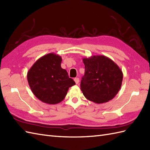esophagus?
Instances as JSON below:
<instances>
[{
	"instance_id": "esophagus-1",
	"label": "esophagus",
	"mask_w": 150,
	"mask_h": 150,
	"mask_svg": "<svg viewBox=\"0 0 150 150\" xmlns=\"http://www.w3.org/2000/svg\"><path fill=\"white\" fill-rule=\"evenodd\" d=\"M74 81H75L76 84H78L79 82V78H75L74 79Z\"/></svg>"
}]
</instances>
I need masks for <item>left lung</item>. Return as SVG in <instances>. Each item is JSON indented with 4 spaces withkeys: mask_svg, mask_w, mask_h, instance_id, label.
Segmentation results:
<instances>
[{
    "mask_svg": "<svg viewBox=\"0 0 150 150\" xmlns=\"http://www.w3.org/2000/svg\"><path fill=\"white\" fill-rule=\"evenodd\" d=\"M85 74L81 89L86 98L96 103L113 99L119 92L123 81V72L115 62L105 55L83 58Z\"/></svg>",
    "mask_w": 150,
    "mask_h": 150,
    "instance_id": "1",
    "label": "left lung"
}]
</instances>
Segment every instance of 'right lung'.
Returning <instances> with one entry per match:
<instances>
[{
  "label": "right lung",
  "instance_id": "add662e5",
  "mask_svg": "<svg viewBox=\"0 0 150 150\" xmlns=\"http://www.w3.org/2000/svg\"><path fill=\"white\" fill-rule=\"evenodd\" d=\"M62 58L50 53L34 62L27 72L31 91L41 102L54 105L62 102L68 89L75 84L67 70L61 68Z\"/></svg>",
  "mask_w": 150,
  "mask_h": 150
}]
</instances>
